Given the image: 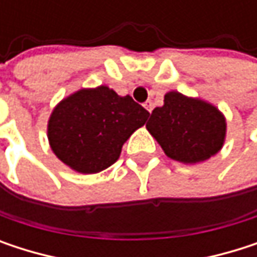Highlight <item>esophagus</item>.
<instances>
[{"label":"esophagus","instance_id":"1","mask_svg":"<svg viewBox=\"0 0 257 257\" xmlns=\"http://www.w3.org/2000/svg\"><path fill=\"white\" fill-rule=\"evenodd\" d=\"M144 107H146L147 111L152 113V110H153V102H152V101H146V102H144Z\"/></svg>","mask_w":257,"mask_h":257}]
</instances>
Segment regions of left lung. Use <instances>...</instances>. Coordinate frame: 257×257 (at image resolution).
<instances>
[{
  "mask_svg": "<svg viewBox=\"0 0 257 257\" xmlns=\"http://www.w3.org/2000/svg\"><path fill=\"white\" fill-rule=\"evenodd\" d=\"M165 155L184 164H196L214 156L223 146L226 122L211 104L168 92L164 105L156 107L146 125Z\"/></svg>",
  "mask_w": 257,
  "mask_h": 257,
  "instance_id": "obj_1",
  "label": "left lung"
}]
</instances>
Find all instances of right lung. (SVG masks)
I'll list each match as a JSON object with an SVG mask.
<instances>
[{
  "instance_id": "1",
  "label": "right lung",
  "mask_w": 257,
  "mask_h": 257,
  "mask_svg": "<svg viewBox=\"0 0 257 257\" xmlns=\"http://www.w3.org/2000/svg\"><path fill=\"white\" fill-rule=\"evenodd\" d=\"M149 116L129 95L119 96L107 86L81 89L55 107L47 126L49 143L65 165L95 174L119 159L125 141Z\"/></svg>"
}]
</instances>
